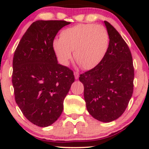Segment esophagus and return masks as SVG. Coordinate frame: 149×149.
Returning a JSON list of instances; mask_svg holds the SVG:
<instances>
[{
    "label": "esophagus",
    "instance_id": "esophagus-1",
    "mask_svg": "<svg viewBox=\"0 0 149 149\" xmlns=\"http://www.w3.org/2000/svg\"><path fill=\"white\" fill-rule=\"evenodd\" d=\"M74 76H75V78L77 80L78 78H79V73L78 71H75L74 72Z\"/></svg>",
    "mask_w": 149,
    "mask_h": 149
}]
</instances>
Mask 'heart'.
<instances>
[{
  "label": "heart",
  "instance_id": "obj_1",
  "mask_svg": "<svg viewBox=\"0 0 149 149\" xmlns=\"http://www.w3.org/2000/svg\"><path fill=\"white\" fill-rule=\"evenodd\" d=\"M109 33L106 27L95 24H81L61 31L54 38L52 47L62 65L69 64L72 57L85 70L95 68L102 62L109 47Z\"/></svg>",
  "mask_w": 149,
  "mask_h": 149
}]
</instances>
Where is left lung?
Listing matches in <instances>:
<instances>
[{"instance_id":"left-lung-1","label":"left lung","mask_w":149,"mask_h":149,"mask_svg":"<svg viewBox=\"0 0 149 149\" xmlns=\"http://www.w3.org/2000/svg\"><path fill=\"white\" fill-rule=\"evenodd\" d=\"M109 33V47L98 66L80 75L89 113L109 123L123 113L134 89V66L127 44L110 23L104 21Z\"/></svg>"}]
</instances>
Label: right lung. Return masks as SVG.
Segmentation results:
<instances>
[{
    "mask_svg": "<svg viewBox=\"0 0 149 149\" xmlns=\"http://www.w3.org/2000/svg\"><path fill=\"white\" fill-rule=\"evenodd\" d=\"M70 22L38 20L29 27L13 57L12 82L15 102L31 123L47 127L60 116L75 81L72 70L58 64L52 42Z\"/></svg>",
    "mask_w": 149,
    "mask_h": 149,
    "instance_id": "1",
    "label": "right lung"
}]
</instances>
